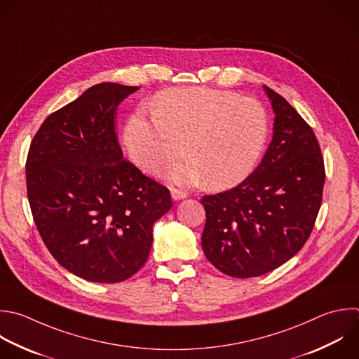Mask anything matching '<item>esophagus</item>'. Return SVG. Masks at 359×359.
<instances>
[{"label": "esophagus", "instance_id": "esophagus-1", "mask_svg": "<svg viewBox=\"0 0 359 359\" xmlns=\"http://www.w3.org/2000/svg\"><path fill=\"white\" fill-rule=\"evenodd\" d=\"M171 196L174 201H180V199H184L188 196V194L180 188H171Z\"/></svg>", "mask_w": 359, "mask_h": 359}]
</instances>
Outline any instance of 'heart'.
Returning a JSON list of instances; mask_svg holds the SVG:
<instances>
[{
  "label": "heart",
  "mask_w": 359,
  "mask_h": 359,
  "mask_svg": "<svg viewBox=\"0 0 359 359\" xmlns=\"http://www.w3.org/2000/svg\"><path fill=\"white\" fill-rule=\"evenodd\" d=\"M269 136V116L254 98L202 87L164 91L154 101V116L136 114L125 129V146L143 171H170L181 185L205 182L224 189L244 181L258 164Z\"/></svg>",
  "instance_id": "b5f03b06"
}]
</instances>
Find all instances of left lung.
Returning <instances> with one entry per match:
<instances>
[{
	"label": "left lung",
	"instance_id": "obj_1",
	"mask_svg": "<svg viewBox=\"0 0 359 359\" xmlns=\"http://www.w3.org/2000/svg\"><path fill=\"white\" fill-rule=\"evenodd\" d=\"M275 114L259 165L236 188L206 195L202 248L233 278L264 275L307 241L321 206L324 161L314 132L297 111L264 86Z\"/></svg>",
	"mask_w": 359,
	"mask_h": 359
}]
</instances>
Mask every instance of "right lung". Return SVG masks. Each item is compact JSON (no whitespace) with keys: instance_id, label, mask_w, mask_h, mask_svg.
Returning a JSON list of instances; mask_svg holds the SVG:
<instances>
[{"instance_id":"obj_1","label":"right lung","mask_w":359,"mask_h":359,"mask_svg":"<svg viewBox=\"0 0 359 359\" xmlns=\"http://www.w3.org/2000/svg\"><path fill=\"white\" fill-rule=\"evenodd\" d=\"M139 87L101 83L49 115L27 158V189L39 234L57 262L91 282L116 283L147 261L168 188L123 158L118 105Z\"/></svg>"}]
</instances>
